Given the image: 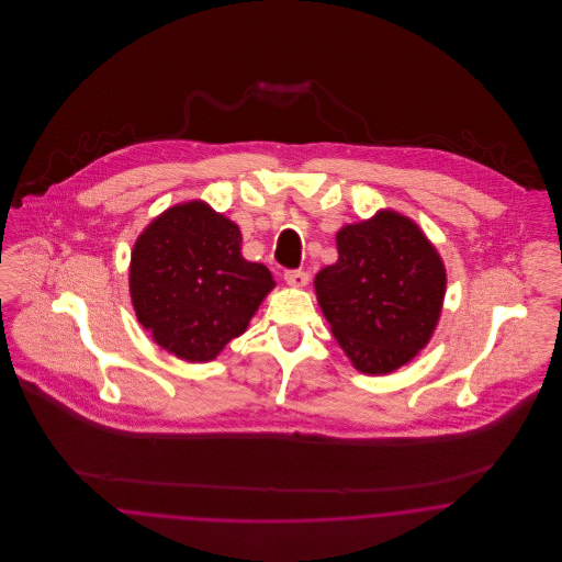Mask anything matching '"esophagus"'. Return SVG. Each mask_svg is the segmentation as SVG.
Wrapping results in <instances>:
<instances>
[{
	"instance_id": "obj_1",
	"label": "esophagus",
	"mask_w": 562,
	"mask_h": 562,
	"mask_svg": "<svg viewBox=\"0 0 562 562\" xmlns=\"http://www.w3.org/2000/svg\"><path fill=\"white\" fill-rule=\"evenodd\" d=\"M285 283L292 285V288H305L310 283V274L303 272V270H288L285 272Z\"/></svg>"
}]
</instances>
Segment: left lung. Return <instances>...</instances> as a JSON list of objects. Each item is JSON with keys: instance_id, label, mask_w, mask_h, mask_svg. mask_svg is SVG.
Segmentation results:
<instances>
[{"instance_id": "left-lung-1", "label": "left lung", "mask_w": 562, "mask_h": 562, "mask_svg": "<svg viewBox=\"0 0 562 562\" xmlns=\"http://www.w3.org/2000/svg\"><path fill=\"white\" fill-rule=\"evenodd\" d=\"M337 261L314 279L333 337L370 376L406 366L428 346L443 310L446 266L415 221L396 210L344 225Z\"/></svg>"}]
</instances>
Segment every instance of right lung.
Wrapping results in <instances>:
<instances>
[{"instance_id": "add662e5", "label": "right lung", "mask_w": 562, "mask_h": 562, "mask_svg": "<svg viewBox=\"0 0 562 562\" xmlns=\"http://www.w3.org/2000/svg\"><path fill=\"white\" fill-rule=\"evenodd\" d=\"M272 288L270 270L241 257L240 227L201 199L164 210L132 248L136 318L188 363L216 359Z\"/></svg>"}]
</instances>
